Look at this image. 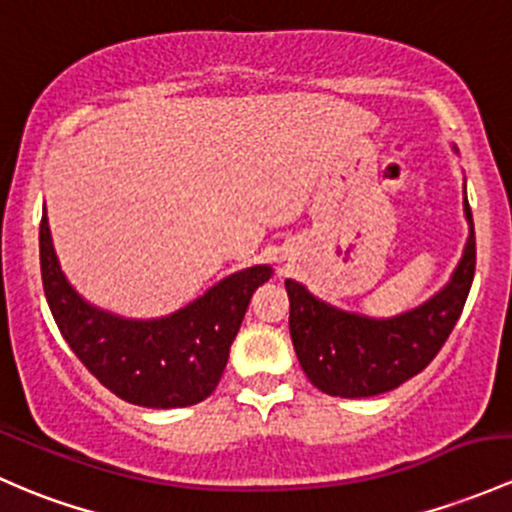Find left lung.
<instances>
[{"label":"left lung","mask_w":512,"mask_h":512,"mask_svg":"<svg viewBox=\"0 0 512 512\" xmlns=\"http://www.w3.org/2000/svg\"><path fill=\"white\" fill-rule=\"evenodd\" d=\"M454 154L459 149L451 144ZM464 250L449 282L422 304L395 316H368L316 297L297 279L289 294V333L311 385L333 397H373L422 373L459 321L476 270V235L464 184Z\"/></svg>","instance_id":"obj_1"}]
</instances>
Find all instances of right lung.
I'll use <instances>...</instances> for the list:
<instances>
[{
    "label": "right lung",
    "instance_id": "1",
    "mask_svg": "<svg viewBox=\"0 0 512 512\" xmlns=\"http://www.w3.org/2000/svg\"><path fill=\"white\" fill-rule=\"evenodd\" d=\"M41 279L51 314L80 363L129 405L174 410L206 400L228 365L230 346L270 265L238 270L171 314L132 319L90 304L61 270L46 206L41 230Z\"/></svg>",
    "mask_w": 512,
    "mask_h": 512
}]
</instances>
